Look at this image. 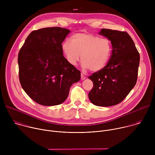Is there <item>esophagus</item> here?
<instances>
[{
    "instance_id": "34e87169",
    "label": "esophagus",
    "mask_w": 155,
    "mask_h": 155,
    "mask_svg": "<svg viewBox=\"0 0 155 155\" xmlns=\"http://www.w3.org/2000/svg\"><path fill=\"white\" fill-rule=\"evenodd\" d=\"M86 78V77L84 76V75H83L82 74H81V79L82 80H84Z\"/></svg>"
}]
</instances>
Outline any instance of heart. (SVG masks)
Wrapping results in <instances>:
<instances>
[{
    "mask_svg": "<svg viewBox=\"0 0 155 155\" xmlns=\"http://www.w3.org/2000/svg\"><path fill=\"white\" fill-rule=\"evenodd\" d=\"M68 61L76 65L80 59L84 69L92 72L102 70L108 64L112 51L110 40L87 33H76L71 40H65L61 45Z\"/></svg>",
    "mask_w": 155,
    "mask_h": 155,
    "instance_id": "b5f03b06",
    "label": "heart"
}]
</instances>
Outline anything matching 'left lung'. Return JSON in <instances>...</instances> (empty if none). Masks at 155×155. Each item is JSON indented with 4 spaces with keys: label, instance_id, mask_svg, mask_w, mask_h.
<instances>
[{
    "label": "left lung",
    "instance_id": "8db88e82",
    "mask_svg": "<svg viewBox=\"0 0 155 155\" xmlns=\"http://www.w3.org/2000/svg\"><path fill=\"white\" fill-rule=\"evenodd\" d=\"M99 34L110 40L112 51L105 67L88 77L93 83L88 97L95 105L113 106L123 101L136 85L140 55L126 32L102 29Z\"/></svg>",
    "mask_w": 155,
    "mask_h": 155
}]
</instances>
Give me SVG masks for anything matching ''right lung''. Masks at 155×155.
<instances>
[{"instance_id":"1","label":"right lung","mask_w":155,"mask_h":155,"mask_svg":"<svg viewBox=\"0 0 155 155\" xmlns=\"http://www.w3.org/2000/svg\"><path fill=\"white\" fill-rule=\"evenodd\" d=\"M70 32L59 27L34 31L20 49L18 62L21 85L40 105L62 104L72 84L80 80V71L64 57L61 48Z\"/></svg>"}]
</instances>
